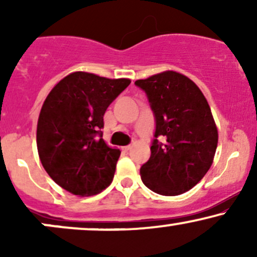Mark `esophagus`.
I'll return each instance as SVG.
<instances>
[{
  "instance_id": "34e87169",
  "label": "esophagus",
  "mask_w": 257,
  "mask_h": 257,
  "mask_svg": "<svg viewBox=\"0 0 257 257\" xmlns=\"http://www.w3.org/2000/svg\"><path fill=\"white\" fill-rule=\"evenodd\" d=\"M131 150H132V146H131V145H128V146H124V147H123V151H124V152L131 151Z\"/></svg>"
}]
</instances>
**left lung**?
Listing matches in <instances>:
<instances>
[{
	"label": "left lung",
	"instance_id": "8db88e82",
	"mask_svg": "<svg viewBox=\"0 0 257 257\" xmlns=\"http://www.w3.org/2000/svg\"><path fill=\"white\" fill-rule=\"evenodd\" d=\"M135 85L146 93L156 122L141 180L162 196L185 193L203 179L216 151L219 135L208 101L193 81L175 71L138 79Z\"/></svg>",
	"mask_w": 257,
	"mask_h": 257
}]
</instances>
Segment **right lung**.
Here are the masks:
<instances>
[{"label": "right lung", "mask_w": 257, "mask_h": 257, "mask_svg": "<svg viewBox=\"0 0 257 257\" xmlns=\"http://www.w3.org/2000/svg\"><path fill=\"white\" fill-rule=\"evenodd\" d=\"M131 84L94 73L73 72L48 94L37 123V150L48 175L76 196H93L110 186L120 151L102 139L104 114Z\"/></svg>", "instance_id": "right-lung-1"}]
</instances>
